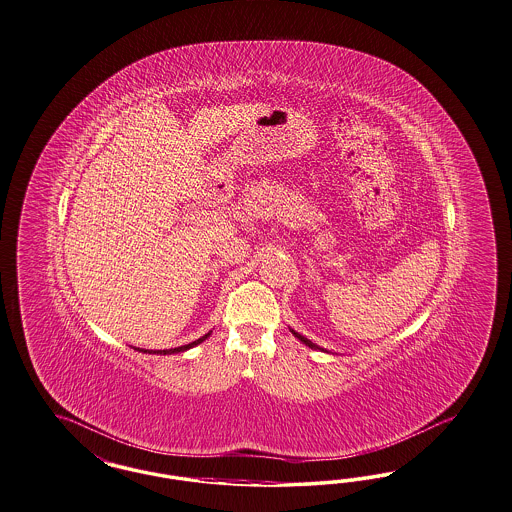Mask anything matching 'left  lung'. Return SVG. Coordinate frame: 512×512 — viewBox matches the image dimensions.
Returning <instances> with one entry per match:
<instances>
[{
	"instance_id": "8db88e82",
	"label": "left lung",
	"mask_w": 512,
	"mask_h": 512,
	"mask_svg": "<svg viewBox=\"0 0 512 512\" xmlns=\"http://www.w3.org/2000/svg\"><path fill=\"white\" fill-rule=\"evenodd\" d=\"M293 335L297 336V338H299V340H302V342H304V344H306V346H310V348H318V346H316V344H314V342H310V340H308V338H304V336L299 335V333H295V331H293Z\"/></svg>"
}]
</instances>
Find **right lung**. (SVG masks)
Here are the masks:
<instances>
[{
	"label": "right lung",
	"mask_w": 512,
	"mask_h": 512,
	"mask_svg": "<svg viewBox=\"0 0 512 512\" xmlns=\"http://www.w3.org/2000/svg\"><path fill=\"white\" fill-rule=\"evenodd\" d=\"M210 336V333L208 335L202 336V338H198V340H194V342H191V344H185V346H179V348H172V350H155V352H151V350H141V352H149V353H177V352H185V350H189V348H193V346H196V344H200V342H204L206 338Z\"/></svg>",
	"instance_id": "1"
}]
</instances>
